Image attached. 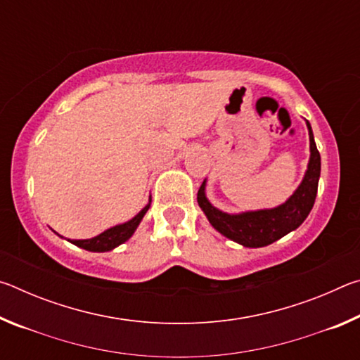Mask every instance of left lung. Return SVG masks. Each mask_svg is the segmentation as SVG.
<instances>
[{"mask_svg":"<svg viewBox=\"0 0 360 360\" xmlns=\"http://www.w3.org/2000/svg\"><path fill=\"white\" fill-rule=\"evenodd\" d=\"M309 135V160L307 172L294 193L275 208L245 211L230 214L221 211L206 197V179L198 188V206L208 217L210 224L225 238L245 248H264L283 238L300 227L309 211L313 210L321 176V155L316 148L313 130L307 120Z\"/></svg>","mask_w":360,"mask_h":360,"instance_id":"8db88e82","label":"left lung"}]
</instances>
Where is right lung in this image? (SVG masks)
Listing matches in <instances>:
<instances>
[{
	"instance_id": "1",
	"label": "right lung",
	"mask_w": 360,
	"mask_h": 360,
	"mask_svg": "<svg viewBox=\"0 0 360 360\" xmlns=\"http://www.w3.org/2000/svg\"><path fill=\"white\" fill-rule=\"evenodd\" d=\"M150 202H152V198L149 197L148 205H146L144 208L139 211L135 217H131L130 221H127L124 224L114 225V227L105 230L103 233L94 236V238H90V240H68V241L72 243L75 246L85 249V251H90V252L112 251V249L120 246L122 243H125L127 240L131 238V235L135 233L138 225L141 224L144 214L150 208ZM56 233H57V231H56ZM62 238H63V236H62Z\"/></svg>"
}]
</instances>
